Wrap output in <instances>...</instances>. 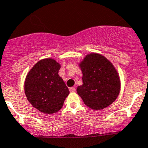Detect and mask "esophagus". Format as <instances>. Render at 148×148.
I'll return each instance as SVG.
<instances>
[{"label": "esophagus", "mask_w": 148, "mask_h": 148, "mask_svg": "<svg viewBox=\"0 0 148 148\" xmlns=\"http://www.w3.org/2000/svg\"><path fill=\"white\" fill-rule=\"evenodd\" d=\"M69 91H70V92H76V88L74 87V86L69 88Z\"/></svg>", "instance_id": "34e87169"}]
</instances>
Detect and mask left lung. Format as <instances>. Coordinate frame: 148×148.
I'll list each match as a JSON object with an SVG mask.
<instances>
[{
	"label": "left lung",
	"mask_w": 148,
	"mask_h": 148,
	"mask_svg": "<svg viewBox=\"0 0 148 148\" xmlns=\"http://www.w3.org/2000/svg\"><path fill=\"white\" fill-rule=\"evenodd\" d=\"M82 85L77 94L89 108L102 110L112 104L120 92V79L112 64L102 54L89 53L79 63Z\"/></svg>",
	"instance_id": "8db88e82"
}]
</instances>
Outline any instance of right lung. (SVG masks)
Listing matches in <instances>:
<instances>
[{"instance_id": "right-lung-1", "label": "right lung", "mask_w": 148, "mask_h": 148, "mask_svg": "<svg viewBox=\"0 0 148 148\" xmlns=\"http://www.w3.org/2000/svg\"><path fill=\"white\" fill-rule=\"evenodd\" d=\"M60 68V64L54 59H41L26 77L24 90L28 102L44 114H53L60 110L69 94L68 87L59 75Z\"/></svg>"}]
</instances>
